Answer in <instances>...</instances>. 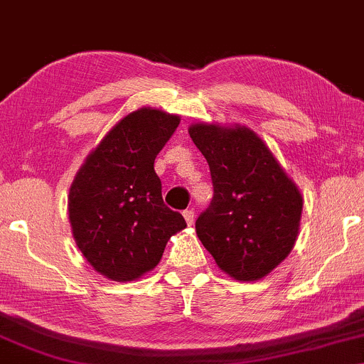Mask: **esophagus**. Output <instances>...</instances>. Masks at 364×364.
<instances>
[{
	"label": "esophagus",
	"instance_id": "1",
	"mask_svg": "<svg viewBox=\"0 0 364 364\" xmlns=\"http://www.w3.org/2000/svg\"><path fill=\"white\" fill-rule=\"evenodd\" d=\"M183 217H185L186 224L191 225V224H193V220H195V212L191 208H188V210H185V212H183Z\"/></svg>",
	"mask_w": 364,
	"mask_h": 364
}]
</instances>
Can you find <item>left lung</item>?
Returning a JSON list of instances; mask_svg holds the SVG:
<instances>
[{"label":"left lung","mask_w":364,"mask_h":364,"mask_svg":"<svg viewBox=\"0 0 364 364\" xmlns=\"http://www.w3.org/2000/svg\"><path fill=\"white\" fill-rule=\"evenodd\" d=\"M190 137L213 185V198L195 224L201 244L232 278L266 277L295 246L304 205L299 188L246 127L196 124Z\"/></svg>","instance_id":"left-lung-1"}]
</instances>
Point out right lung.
<instances>
[{
  "instance_id": "add662e5",
  "label": "right lung",
  "mask_w": 364,
  "mask_h": 364,
  "mask_svg": "<svg viewBox=\"0 0 364 364\" xmlns=\"http://www.w3.org/2000/svg\"><path fill=\"white\" fill-rule=\"evenodd\" d=\"M179 117L140 108L122 118L87 156L69 190L77 247L98 273L130 282L156 268L169 237L186 227L166 207L156 156Z\"/></svg>"
}]
</instances>
